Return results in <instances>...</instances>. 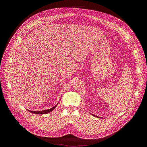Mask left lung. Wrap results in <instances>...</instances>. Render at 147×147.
I'll return each instance as SVG.
<instances>
[{
  "mask_svg": "<svg viewBox=\"0 0 147 147\" xmlns=\"http://www.w3.org/2000/svg\"><path fill=\"white\" fill-rule=\"evenodd\" d=\"M94 115V116H95V117H98V116H96V115ZM99 118H100V117H99Z\"/></svg>",
  "mask_w": 147,
  "mask_h": 147,
  "instance_id": "8db88e82",
  "label": "left lung"
}]
</instances>
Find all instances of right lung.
<instances>
[{
	"mask_svg": "<svg viewBox=\"0 0 147 147\" xmlns=\"http://www.w3.org/2000/svg\"><path fill=\"white\" fill-rule=\"evenodd\" d=\"M58 104H57L55 106L53 107L52 108H51V109H50L45 110H42V111H30V110H29V111H30V113H34V114H45L49 113H50L51 111H53L54 109H55L57 105H58Z\"/></svg>",
	"mask_w": 147,
	"mask_h": 147,
	"instance_id": "add662e5",
	"label": "right lung"
}]
</instances>
